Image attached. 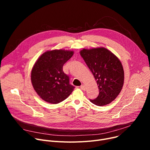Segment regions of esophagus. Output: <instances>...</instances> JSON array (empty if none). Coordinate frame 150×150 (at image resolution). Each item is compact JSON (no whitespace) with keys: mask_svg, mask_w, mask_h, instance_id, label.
Here are the masks:
<instances>
[{"mask_svg":"<svg viewBox=\"0 0 150 150\" xmlns=\"http://www.w3.org/2000/svg\"><path fill=\"white\" fill-rule=\"evenodd\" d=\"M81 89L83 90V91H86V86H84V85H81Z\"/></svg>","mask_w":150,"mask_h":150,"instance_id":"obj_1","label":"esophagus"}]
</instances>
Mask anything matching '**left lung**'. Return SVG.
<instances>
[{
	"label": "left lung",
	"instance_id": "8db88e82",
	"mask_svg": "<svg viewBox=\"0 0 150 150\" xmlns=\"http://www.w3.org/2000/svg\"><path fill=\"white\" fill-rule=\"evenodd\" d=\"M80 55L97 81L99 95L91 103L105 106L114 100L124 83V70L120 59L105 47L83 49Z\"/></svg>",
	"mask_w": 150,
	"mask_h": 150
}]
</instances>
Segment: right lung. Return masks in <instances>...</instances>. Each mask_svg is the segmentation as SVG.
I'll use <instances>...</instances> for the list:
<instances>
[{
	"label": "right lung",
	"mask_w": 150,
	"mask_h": 150,
	"mask_svg": "<svg viewBox=\"0 0 150 150\" xmlns=\"http://www.w3.org/2000/svg\"><path fill=\"white\" fill-rule=\"evenodd\" d=\"M74 52L53 50L42 53L31 69V81L38 95L49 103L57 104L67 98L75 88L62 67Z\"/></svg>",
	"instance_id": "right-lung-1"
}]
</instances>
